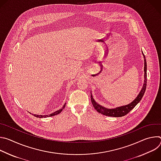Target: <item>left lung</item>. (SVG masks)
I'll list each match as a JSON object with an SVG mask.
<instances>
[{"label": "left lung", "instance_id": "1", "mask_svg": "<svg viewBox=\"0 0 161 161\" xmlns=\"http://www.w3.org/2000/svg\"><path fill=\"white\" fill-rule=\"evenodd\" d=\"M142 54L143 55V58H144V83L143 85V87L142 88V90H140L139 94L137 95V96L136 97V99L132 101L130 103L125 105V106H122L120 107H117L115 108H105L101 105H100L99 104H98L94 99V97L92 96V94L91 93V101L92 103L93 104L94 108H95V109L98 111L99 113L104 114V115L106 116H109V117H123L125 116V114H127L129 112H130L137 104L140 103V101L142 100L145 92L146 90V88H147V62H146V58H145V56L144 55L143 52H142Z\"/></svg>", "mask_w": 161, "mask_h": 161}]
</instances>
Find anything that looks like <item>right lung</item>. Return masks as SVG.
<instances>
[{"label": "right lung", "mask_w": 161, "mask_h": 161, "mask_svg": "<svg viewBox=\"0 0 161 161\" xmlns=\"http://www.w3.org/2000/svg\"><path fill=\"white\" fill-rule=\"evenodd\" d=\"M65 104H66V103H65V104L63 105V106H62V108H61V109H59L58 110H57V111H55V112H53V113H51L50 114H47V115H40V114H32V115H34V117H37V118H42V117H52V116H55V115H56V114H59L62 110H63V109L65 108Z\"/></svg>", "instance_id": "1"}]
</instances>
